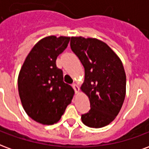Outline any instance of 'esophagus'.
Listing matches in <instances>:
<instances>
[{
  "instance_id": "34e87169",
  "label": "esophagus",
  "mask_w": 149,
  "mask_h": 149,
  "mask_svg": "<svg viewBox=\"0 0 149 149\" xmlns=\"http://www.w3.org/2000/svg\"><path fill=\"white\" fill-rule=\"evenodd\" d=\"M72 87H73V89L74 90L75 94H77V93L79 92V86H78V85H76L75 83H74V84H72Z\"/></svg>"
}]
</instances>
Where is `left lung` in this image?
Instances as JSON below:
<instances>
[{"mask_svg": "<svg viewBox=\"0 0 149 149\" xmlns=\"http://www.w3.org/2000/svg\"><path fill=\"white\" fill-rule=\"evenodd\" d=\"M70 48L85 69L82 91L91 109L82 114V123L102 128L114 120L125 97L126 75L118 56L106 43L93 38L71 37Z\"/></svg>", "mask_w": 149, "mask_h": 149, "instance_id": "left-lung-1", "label": "left lung"}]
</instances>
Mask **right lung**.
<instances>
[{"label": "right lung", "instance_id": "obj_1", "mask_svg": "<svg viewBox=\"0 0 149 149\" xmlns=\"http://www.w3.org/2000/svg\"><path fill=\"white\" fill-rule=\"evenodd\" d=\"M70 37L47 36L35 45L25 58L18 77V91L29 117L43 125L61 118L73 98V88L63 82L56 58L67 48Z\"/></svg>", "mask_w": 149, "mask_h": 149}]
</instances>
